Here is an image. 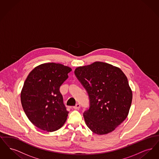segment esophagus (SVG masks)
I'll return each instance as SVG.
<instances>
[{
	"mask_svg": "<svg viewBox=\"0 0 159 159\" xmlns=\"http://www.w3.org/2000/svg\"><path fill=\"white\" fill-rule=\"evenodd\" d=\"M73 108L75 109V110H79L80 108V105L79 104H77L76 106H74Z\"/></svg>",
	"mask_w": 159,
	"mask_h": 159,
	"instance_id": "esophagus-1",
	"label": "esophagus"
}]
</instances>
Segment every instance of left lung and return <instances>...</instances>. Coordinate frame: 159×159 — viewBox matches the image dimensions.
Listing matches in <instances>:
<instances>
[{
	"label": "left lung",
	"instance_id": "8db88e82",
	"mask_svg": "<svg viewBox=\"0 0 159 159\" xmlns=\"http://www.w3.org/2000/svg\"><path fill=\"white\" fill-rule=\"evenodd\" d=\"M75 73L88 92L90 107L83 113L87 126L97 135L111 132L124 121L132 101L128 78L119 67L96 61Z\"/></svg>",
	"mask_w": 159,
	"mask_h": 159
}]
</instances>
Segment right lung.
<instances>
[{"instance_id": "add662e5", "label": "right lung", "mask_w": 159, "mask_h": 159, "mask_svg": "<svg viewBox=\"0 0 159 159\" xmlns=\"http://www.w3.org/2000/svg\"><path fill=\"white\" fill-rule=\"evenodd\" d=\"M71 70L61 64L44 63L34 68L25 79L21 104L29 120L38 128L53 132L65 123L68 111L60 88Z\"/></svg>"}]
</instances>
